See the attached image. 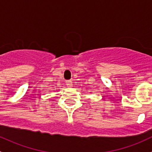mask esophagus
Here are the masks:
<instances>
[{"label": "esophagus", "mask_w": 152, "mask_h": 152, "mask_svg": "<svg viewBox=\"0 0 152 152\" xmlns=\"http://www.w3.org/2000/svg\"><path fill=\"white\" fill-rule=\"evenodd\" d=\"M66 83L68 87H72V86H73V83H72V81H71V80H68V81H66Z\"/></svg>", "instance_id": "34e87169"}]
</instances>
